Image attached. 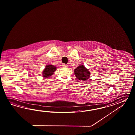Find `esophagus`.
I'll list each match as a JSON object with an SVG mask.
<instances>
[{
  "label": "esophagus",
  "instance_id": "1",
  "mask_svg": "<svg viewBox=\"0 0 135 135\" xmlns=\"http://www.w3.org/2000/svg\"><path fill=\"white\" fill-rule=\"evenodd\" d=\"M62 67H65V68H66V67H68V65H66V64H62Z\"/></svg>",
  "mask_w": 135,
  "mask_h": 135
}]
</instances>
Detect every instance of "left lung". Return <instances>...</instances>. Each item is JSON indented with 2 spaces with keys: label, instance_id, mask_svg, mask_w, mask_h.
Listing matches in <instances>:
<instances>
[{
  "label": "left lung",
  "instance_id": "1",
  "mask_svg": "<svg viewBox=\"0 0 135 135\" xmlns=\"http://www.w3.org/2000/svg\"><path fill=\"white\" fill-rule=\"evenodd\" d=\"M74 72L76 78L81 80V81H86L90 77V71L82 65L78 66V67L74 69Z\"/></svg>",
  "mask_w": 135,
  "mask_h": 135
}]
</instances>
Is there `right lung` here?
I'll list each match as a JSON object with an SVG mask.
<instances>
[{
  "instance_id": "obj_1",
  "label": "right lung",
  "mask_w": 135,
  "mask_h": 135,
  "mask_svg": "<svg viewBox=\"0 0 135 135\" xmlns=\"http://www.w3.org/2000/svg\"><path fill=\"white\" fill-rule=\"evenodd\" d=\"M56 70V67L53 65H47L45 66V68L43 71L42 75L44 77L48 78L49 77L52 75L54 71Z\"/></svg>"
}]
</instances>
